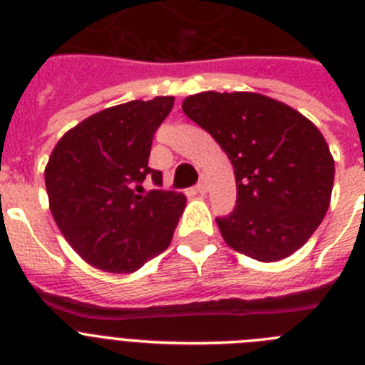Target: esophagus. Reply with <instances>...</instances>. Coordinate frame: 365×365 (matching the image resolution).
Segmentation results:
<instances>
[{"label":"esophagus","mask_w":365,"mask_h":365,"mask_svg":"<svg viewBox=\"0 0 365 365\" xmlns=\"http://www.w3.org/2000/svg\"><path fill=\"white\" fill-rule=\"evenodd\" d=\"M207 189H209V187H207V180L205 178H202L198 182V185H196V190H198L200 195H207Z\"/></svg>","instance_id":"obj_1"}]
</instances>
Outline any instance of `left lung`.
Wrapping results in <instances>:
<instances>
[{"label":"left lung","mask_w":365,"mask_h":365,"mask_svg":"<svg viewBox=\"0 0 365 365\" xmlns=\"http://www.w3.org/2000/svg\"><path fill=\"white\" fill-rule=\"evenodd\" d=\"M182 109L231 160L236 207L216 218L231 249L278 262L311 238L331 203L334 160L313 121L258 93L187 96Z\"/></svg>","instance_id":"obj_1"}]
</instances>
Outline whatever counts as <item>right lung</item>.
Listing matches in <instances>:
<instances>
[{
	"label": "right lung",
	"mask_w": 365,
	"mask_h": 365,
	"mask_svg": "<svg viewBox=\"0 0 365 365\" xmlns=\"http://www.w3.org/2000/svg\"><path fill=\"white\" fill-rule=\"evenodd\" d=\"M175 105L173 96L114 105L85 118L60 138L45 167L48 207L78 255L105 272L127 274L167 249L185 196L143 190L156 129Z\"/></svg>",
	"instance_id": "add662e5"
}]
</instances>
